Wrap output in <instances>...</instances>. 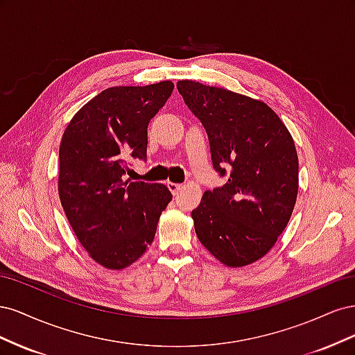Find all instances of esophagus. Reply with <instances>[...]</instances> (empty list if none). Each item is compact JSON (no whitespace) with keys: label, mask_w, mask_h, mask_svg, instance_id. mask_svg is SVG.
Masks as SVG:
<instances>
[{"label":"esophagus","mask_w":355,"mask_h":355,"mask_svg":"<svg viewBox=\"0 0 355 355\" xmlns=\"http://www.w3.org/2000/svg\"><path fill=\"white\" fill-rule=\"evenodd\" d=\"M167 187H168L170 192H171V194H173V196L178 194V192L182 189V185H180V184H175V182H168Z\"/></svg>","instance_id":"obj_1"}]
</instances>
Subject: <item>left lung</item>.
<instances>
[{
  "label": "left lung",
  "mask_w": 355,
  "mask_h": 355,
  "mask_svg": "<svg viewBox=\"0 0 355 355\" xmlns=\"http://www.w3.org/2000/svg\"><path fill=\"white\" fill-rule=\"evenodd\" d=\"M178 90L206 128L214 170L228 175L192 210L197 237L223 265L253 263L292 216L299 176L293 139L261 101L191 80L179 81Z\"/></svg>",
  "instance_id": "8db88e82"
}]
</instances>
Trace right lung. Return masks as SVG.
I'll return each instance as SVG.
<instances>
[{
  "label": "right lung",
  "instance_id": "right-lung-1",
  "mask_svg": "<svg viewBox=\"0 0 355 355\" xmlns=\"http://www.w3.org/2000/svg\"><path fill=\"white\" fill-rule=\"evenodd\" d=\"M175 84L111 87L73 115L59 148V197L71 227L93 259L123 270L154 241L171 201L161 184L124 180L127 159H146L148 124Z\"/></svg>",
  "mask_w": 355,
  "mask_h": 355
}]
</instances>
